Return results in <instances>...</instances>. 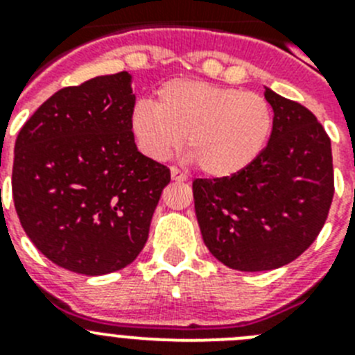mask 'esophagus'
Segmentation results:
<instances>
[{
    "label": "esophagus",
    "instance_id": "1",
    "mask_svg": "<svg viewBox=\"0 0 355 355\" xmlns=\"http://www.w3.org/2000/svg\"><path fill=\"white\" fill-rule=\"evenodd\" d=\"M171 175L174 181H187V174L181 172L178 167H171Z\"/></svg>",
    "mask_w": 355,
    "mask_h": 355
}]
</instances>
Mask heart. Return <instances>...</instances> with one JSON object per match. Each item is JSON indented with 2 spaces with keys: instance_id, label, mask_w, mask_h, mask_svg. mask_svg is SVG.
I'll return each instance as SVG.
<instances>
[{
  "instance_id": "heart-1",
  "label": "heart",
  "mask_w": 355,
  "mask_h": 355,
  "mask_svg": "<svg viewBox=\"0 0 355 355\" xmlns=\"http://www.w3.org/2000/svg\"><path fill=\"white\" fill-rule=\"evenodd\" d=\"M274 128L270 103L256 92L193 80L162 85L155 103L131 110V131L140 149L165 159L184 137L187 153L211 178H229L261 155Z\"/></svg>"
}]
</instances>
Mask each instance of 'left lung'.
<instances>
[{
	"label": "left lung",
	"instance_id": "obj_1",
	"mask_svg": "<svg viewBox=\"0 0 355 355\" xmlns=\"http://www.w3.org/2000/svg\"><path fill=\"white\" fill-rule=\"evenodd\" d=\"M274 128L261 155L229 178L196 180L193 205L209 252L240 272L297 259L327 220L334 196L331 139L315 115L265 90Z\"/></svg>",
	"mask_w": 355,
	"mask_h": 355
}]
</instances>
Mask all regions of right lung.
<instances>
[{"label": "right lung", "instance_id": "add662e5", "mask_svg": "<svg viewBox=\"0 0 355 355\" xmlns=\"http://www.w3.org/2000/svg\"><path fill=\"white\" fill-rule=\"evenodd\" d=\"M131 76H97L53 94L15 140L12 193L33 245L65 270L117 272L149 236L165 165L137 149Z\"/></svg>", "mask_w": 355, "mask_h": 355}]
</instances>
